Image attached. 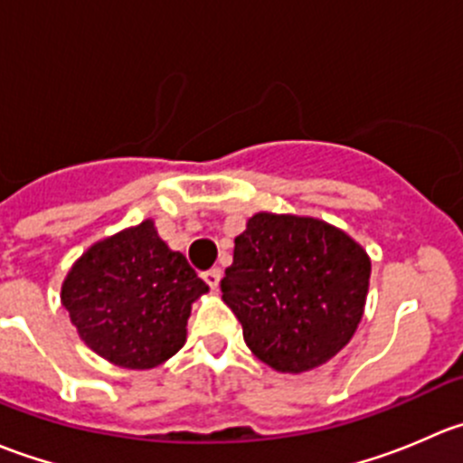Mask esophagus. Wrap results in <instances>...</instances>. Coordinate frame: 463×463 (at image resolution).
Here are the masks:
<instances>
[{
    "label": "esophagus",
    "mask_w": 463,
    "mask_h": 463,
    "mask_svg": "<svg viewBox=\"0 0 463 463\" xmlns=\"http://www.w3.org/2000/svg\"><path fill=\"white\" fill-rule=\"evenodd\" d=\"M202 278H203V282L208 284L210 288H217L219 287V279H222V269H217V266H214V269L203 270Z\"/></svg>",
    "instance_id": "esophagus-1"
}]
</instances>
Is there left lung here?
Masks as SVG:
<instances>
[{
  "label": "left lung",
  "instance_id": "1",
  "mask_svg": "<svg viewBox=\"0 0 463 463\" xmlns=\"http://www.w3.org/2000/svg\"><path fill=\"white\" fill-rule=\"evenodd\" d=\"M370 258L338 228L258 213L235 237L223 302L250 352L278 372L314 370L340 352L363 318Z\"/></svg>",
  "mask_w": 463,
  "mask_h": 463
}]
</instances>
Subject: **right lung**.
I'll use <instances>...</instances> for the list:
<instances>
[{"label": "right lung", "instance_id": "obj_1", "mask_svg": "<svg viewBox=\"0 0 463 463\" xmlns=\"http://www.w3.org/2000/svg\"><path fill=\"white\" fill-rule=\"evenodd\" d=\"M205 291L147 219L93 244L73 264L62 305L93 352L114 365L149 370L184 347L190 305Z\"/></svg>", "mask_w": 463, "mask_h": 463}]
</instances>
